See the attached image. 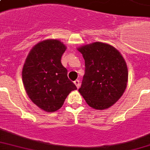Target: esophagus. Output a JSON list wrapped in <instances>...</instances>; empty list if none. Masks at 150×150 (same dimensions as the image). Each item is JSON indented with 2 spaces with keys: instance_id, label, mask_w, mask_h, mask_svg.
<instances>
[{
  "instance_id": "34e87169",
  "label": "esophagus",
  "mask_w": 150,
  "mask_h": 150,
  "mask_svg": "<svg viewBox=\"0 0 150 150\" xmlns=\"http://www.w3.org/2000/svg\"><path fill=\"white\" fill-rule=\"evenodd\" d=\"M74 83H75V85L76 86V87H77L78 89L80 87V81H79V80L76 79L75 82H74Z\"/></svg>"
}]
</instances>
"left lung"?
I'll use <instances>...</instances> for the list:
<instances>
[{
  "label": "left lung",
  "mask_w": 150,
  "mask_h": 150,
  "mask_svg": "<svg viewBox=\"0 0 150 150\" xmlns=\"http://www.w3.org/2000/svg\"><path fill=\"white\" fill-rule=\"evenodd\" d=\"M85 60V75L79 92L91 108L113 105L127 87L128 71L120 52L110 45L93 42L78 48Z\"/></svg>",
  "instance_id": "8db88e82"
}]
</instances>
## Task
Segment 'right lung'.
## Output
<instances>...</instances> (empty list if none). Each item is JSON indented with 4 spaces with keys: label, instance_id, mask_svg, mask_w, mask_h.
I'll list each match as a JSON object with an SVG mask.
<instances>
[{
    "label": "right lung",
    "instance_id": "add662e5",
    "mask_svg": "<svg viewBox=\"0 0 150 150\" xmlns=\"http://www.w3.org/2000/svg\"><path fill=\"white\" fill-rule=\"evenodd\" d=\"M65 50L66 46L59 40L40 42L30 51L23 67V83L27 95L47 112L60 109L67 95L77 90L60 61Z\"/></svg>",
    "mask_w": 150,
    "mask_h": 150
}]
</instances>
